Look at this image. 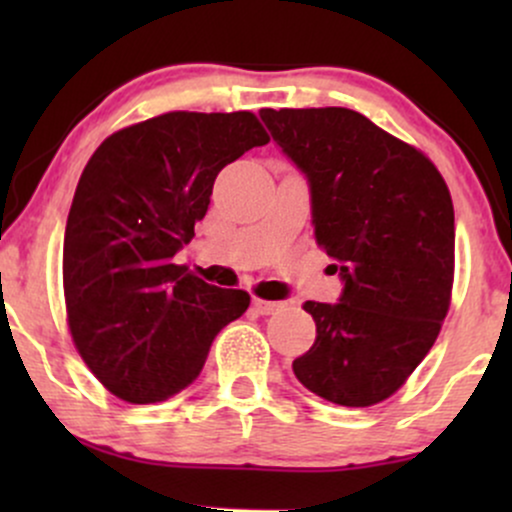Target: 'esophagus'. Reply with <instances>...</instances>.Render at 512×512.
<instances>
[{
  "mask_svg": "<svg viewBox=\"0 0 512 512\" xmlns=\"http://www.w3.org/2000/svg\"><path fill=\"white\" fill-rule=\"evenodd\" d=\"M252 308L257 310L260 315H274L284 308V303H276V301H262V298H252Z\"/></svg>",
  "mask_w": 512,
  "mask_h": 512,
  "instance_id": "obj_1",
  "label": "esophagus"
}]
</instances>
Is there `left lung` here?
Instances as JSON below:
<instances>
[{"label":"left lung","mask_w":512,"mask_h":512,"mask_svg":"<svg viewBox=\"0 0 512 512\" xmlns=\"http://www.w3.org/2000/svg\"><path fill=\"white\" fill-rule=\"evenodd\" d=\"M308 180L315 238L344 289L303 305L317 337L293 361L327 402L370 407L424 361L450 305L455 211L438 168L349 108L260 110Z\"/></svg>","instance_id":"left-lung-1"}]
</instances>
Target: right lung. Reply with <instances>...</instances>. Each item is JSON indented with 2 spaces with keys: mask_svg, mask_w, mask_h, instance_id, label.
Here are the masks:
<instances>
[{
  "mask_svg": "<svg viewBox=\"0 0 512 512\" xmlns=\"http://www.w3.org/2000/svg\"><path fill=\"white\" fill-rule=\"evenodd\" d=\"M269 142L252 113H166L98 146L64 231L72 339L113 395L151 404L202 373L245 291L219 289L175 264L209 209L223 166Z\"/></svg>",
  "mask_w": 512,
  "mask_h": 512,
  "instance_id": "1",
  "label": "right lung"
}]
</instances>
